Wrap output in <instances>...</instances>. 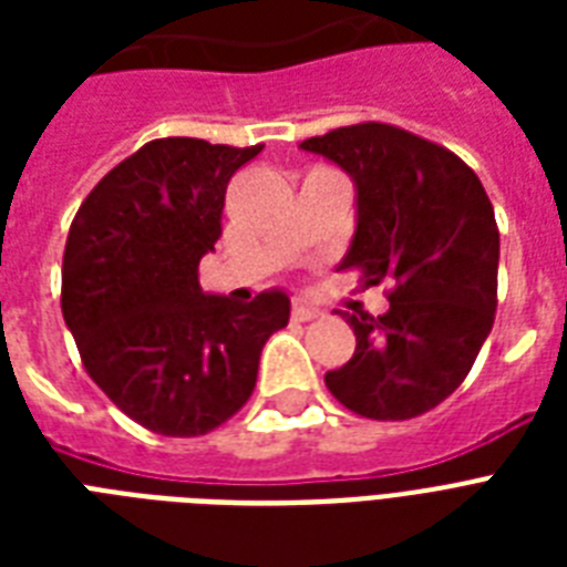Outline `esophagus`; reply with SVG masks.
<instances>
[{
  "instance_id": "obj_1",
  "label": "esophagus",
  "mask_w": 567,
  "mask_h": 567,
  "mask_svg": "<svg viewBox=\"0 0 567 567\" xmlns=\"http://www.w3.org/2000/svg\"><path fill=\"white\" fill-rule=\"evenodd\" d=\"M291 315H293V320H315V318H320L323 311H320L318 306H311L309 300H302V297H297V300H293Z\"/></svg>"
}]
</instances>
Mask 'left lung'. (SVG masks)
<instances>
[{
	"instance_id": "left-lung-1",
	"label": "left lung",
	"mask_w": 567,
	"mask_h": 567,
	"mask_svg": "<svg viewBox=\"0 0 567 567\" xmlns=\"http://www.w3.org/2000/svg\"><path fill=\"white\" fill-rule=\"evenodd\" d=\"M353 179L355 231L338 267L394 285L388 311L350 315L355 353L327 388L371 421H409L467 377L497 311L501 231L483 182L439 144L385 123L302 141Z\"/></svg>"
}]
</instances>
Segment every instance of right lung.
I'll return each instance as SVG.
<instances>
[{
	"mask_svg": "<svg viewBox=\"0 0 567 567\" xmlns=\"http://www.w3.org/2000/svg\"><path fill=\"white\" fill-rule=\"evenodd\" d=\"M261 144L162 137L87 194L66 235L61 311L96 385L146 430L205 435L247 403L258 355L288 327L282 288L235 302L199 288L226 185Z\"/></svg>",
	"mask_w": 567,
	"mask_h": 567,
	"instance_id": "right-lung-1",
	"label": "right lung"
}]
</instances>
